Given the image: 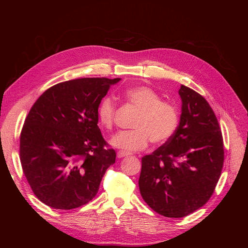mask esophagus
<instances>
[{
    "instance_id": "esophagus-1",
    "label": "esophagus",
    "mask_w": 248,
    "mask_h": 248,
    "mask_svg": "<svg viewBox=\"0 0 248 248\" xmlns=\"http://www.w3.org/2000/svg\"><path fill=\"white\" fill-rule=\"evenodd\" d=\"M128 155H130V153L126 152V151H118V153H117V157H118V158H122V157L128 156Z\"/></svg>"
}]
</instances>
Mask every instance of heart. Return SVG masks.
Wrapping results in <instances>:
<instances>
[{
  "instance_id": "obj_1",
  "label": "heart",
  "mask_w": 248,
  "mask_h": 248,
  "mask_svg": "<svg viewBox=\"0 0 248 248\" xmlns=\"http://www.w3.org/2000/svg\"><path fill=\"white\" fill-rule=\"evenodd\" d=\"M125 99L140 109V114L133 122L134 129L120 131L112 139L111 144L125 151H140L149 146L150 141L161 144L174 134L179 114L174 103L161 100L160 95L146 86H136L126 89ZM116 102L110 97L103 98L97 116L100 124L111 128L116 116Z\"/></svg>"
}]
</instances>
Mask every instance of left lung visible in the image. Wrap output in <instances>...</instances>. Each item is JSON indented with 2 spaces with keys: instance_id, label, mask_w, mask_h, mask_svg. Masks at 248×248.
<instances>
[{
  "instance_id": "1",
  "label": "left lung",
  "mask_w": 248,
  "mask_h": 248,
  "mask_svg": "<svg viewBox=\"0 0 248 248\" xmlns=\"http://www.w3.org/2000/svg\"><path fill=\"white\" fill-rule=\"evenodd\" d=\"M180 124L166 144L141 158L142 199L170 218L191 214L214 192L224 160L223 140L212 108L201 94L181 86Z\"/></svg>"
}]
</instances>
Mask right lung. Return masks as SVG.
Here are the masks:
<instances>
[{
    "mask_svg": "<svg viewBox=\"0 0 248 248\" xmlns=\"http://www.w3.org/2000/svg\"><path fill=\"white\" fill-rule=\"evenodd\" d=\"M120 78H84L50 87L30 109L19 139L22 171L43 204L70 210L93 200L116 161L97 108Z\"/></svg>",
    "mask_w": 248,
    "mask_h": 248,
    "instance_id": "right-lung-1",
    "label": "right lung"
}]
</instances>
